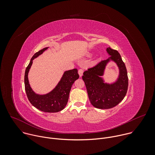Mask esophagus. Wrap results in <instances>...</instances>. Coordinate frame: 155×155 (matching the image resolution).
<instances>
[{"mask_svg": "<svg viewBox=\"0 0 155 155\" xmlns=\"http://www.w3.org/2000/svg\"><path fill=\"white\" fill-rule=\"evenodd\" d=\"M78 74H79V76H80V77H81V76L83 75V69H79L78 70Z\"/></svg>", "mask_w": 155, "mask_h": 155, "instance_id": "esophagus-1", "label": "esophagus"}]
</instances>
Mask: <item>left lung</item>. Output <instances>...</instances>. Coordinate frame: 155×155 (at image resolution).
<instances>
[{
    "mask_svg": "<svg viewBox=\"0 0 155 155\" xmlns=\"http://www.w3.org/2000/svg\"><path fill=\"white\" fill-rule=\"evenodd\" d=\"M106 51L110 57L88 69L82 77L91 104L101 109L111 108L117 105L125 97L128 87L127 70L120 53L110 47L107 48ZM111 60L117 65L119 75L115 82L105 83L101 77L107 64Z\"/></svg>",
    "mask_w": 155,
    "mask_h": 155,
    "instance_id": "obj_1",
    "label": "left lung"
}]
</instances>
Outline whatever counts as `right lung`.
Returning a JSON list of instances; mask_svg holds the SVG:
<instances>
[{
  "instance_id": "right-lung-1",
  "label": "right lung",
  "mask_w": 155,
  "mask_h": 155,
  "mask_svg": "<svg viewBox=\"0 0 155 155\" xmlns=\"http://www.w3.org/2000/svg\"><path fill=\"white\" fill-rule=\"evenodd\" d=\"M48 48V47L43 48L35 53L32 57L25 71V84L28 98L34 107L44 112L54 113L63 110L67 105L72 86L75 81L79 78V75L77 69L65 71L60 81L52 91L45 94L35 93L30 86L28 80V73L31 68L33 60Z\"/></svg>"
}]
</instances>
